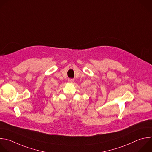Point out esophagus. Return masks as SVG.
<instances>
[{
    "label": "esophagus",
    "instance_id": "1",
    "mask_svg": "<svg viewBox=\"0 0 152 152\" xmlns=\"http://www.w3.org/2000/svg\"><path fill=\"white\" fill-rule=\"evenodd\" d=\"M68 82H69V83H73V82H74V80H73V79H68Z\"/></svg>",
    "mask_w": 152,
    "mask_h": 152
}]
</instances>
